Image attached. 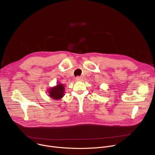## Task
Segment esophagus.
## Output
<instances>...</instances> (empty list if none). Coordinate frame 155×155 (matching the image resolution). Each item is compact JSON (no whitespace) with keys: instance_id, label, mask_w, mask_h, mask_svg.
I'll list each match as a JSON object with an SVG mask.
<instances>
[{"instance_id":"34e87169","label":"esophagus","mask_w":155,"mask_h":155,"mask_svg":"<svg viewBox=\"0 0 155 155\" xmlns=\"http://www.w3.org/2000/svg\"><path fill=\"white\" fill-rule=\"evenodd\" d=\"M76 80H77V81H81V77H76Z\"/></svg>"}]
</instances>
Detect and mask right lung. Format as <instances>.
<instances>
[{
  "mask_svg": "<svg viewBox=\"0 0 155 155\" xmlns=\"http://www.w3.org/2000/svg\"><path fill=\"white\" fill-rule=\"evenodd\" d=\"M65 87L62 83H59L57 85L51 87L48 90L49 96H50L53 100H58L64 96Z\"/></svg>",
  "mask_w": 155,
  "mask_h": 155,
  "instance_id": "right-lung-1",
  "label": "right lung"
}]
</instances>
